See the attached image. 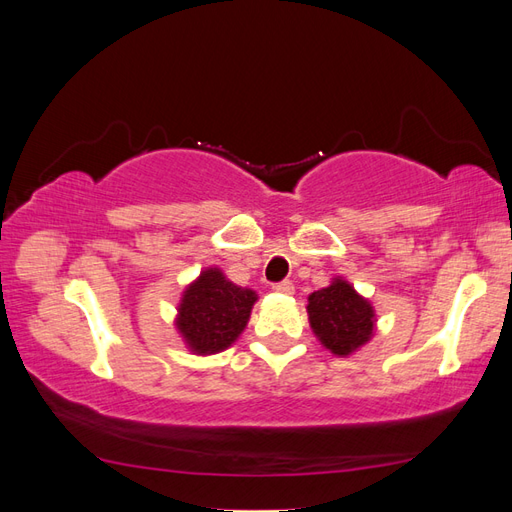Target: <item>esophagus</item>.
Segmentation results:
<instances>
[{
	"label": "esophagus",
	"mask_w": 512,
	"mask_h": 512,
	"mask_svg": "<svg viewBox=\"0 0 512 512\" xmlns=\"http://www.w3.org/2000/svg\"><path fill=\"white\" fill-rule=\"evenodd\" d=\"M273 290L280 292V294H292L294 292V284L290 280H284V282L273 284Z\"/></svg>",
	"instance_id": "34e87169"
}]
</instances>
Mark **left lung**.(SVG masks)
<instances>
[{"instance_id": "obj_1", "label": "left lung", "mask_w": 512, "mask_h": 512, "mask_svg": "<svg viewBox=\"0 0 512 512\" xmlns=\"http://www.w3.org/2000/svg\"><path fill=\"white\" fill-rule=\"evenodd\" d=\"M307 314L320 342L337 356L361 348L374 333V309L344 280L309 294Z\"/></svg>"}]
</instances>
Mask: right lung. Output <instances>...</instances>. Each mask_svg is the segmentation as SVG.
<instances>
[{
	"label": "right lung",
	"instance_id": "right-lung-1",
	"mask_svg": "<svg viewBox=\"0 0 512 512\" xmlns=\"http://www.w3.org/2000/svg\"><path fill=\"white\" fill-rule=\"evenodd\" d=\"M256 292L228 282L220 269H207L183 292L177 329L198 354L226 350L250 320Z\"/></svg>",
	"mask_w": 512,
	"mask_h": 512
}]
</instances>
